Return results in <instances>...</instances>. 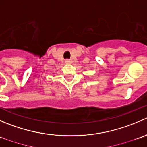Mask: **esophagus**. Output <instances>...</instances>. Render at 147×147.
<instances>
[{
  "label": "esophagus",
  "instance_id": "obj_1",
  "mask_svg": "<svg viewBox=\"0 0 147 147\" xmlns=\"http://www.w3.org/2000/svg\"><path fill=\"white\" fill-rule=\"evenodd\" d=\"M65 63H66V64H71V63H72V60H66L65 61Z\"/></svg>",
  "mask_w": 147,
  "mask_h": 147
}]
</instances>
